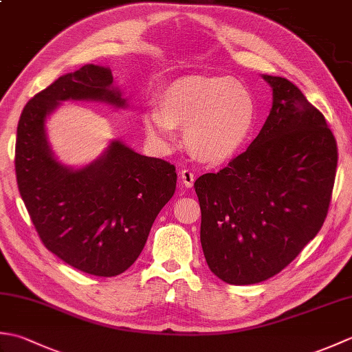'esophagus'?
<instances>
[{"label":"esophagus","instance_id":"1","mask_svg":"<svg viewBox=\"0 0 352 352\" xmlns=\"http://www.w3.org/2000/svg\"><path fill=\"white\" fill-rule=\"evenodd\" d=\"M180 178H182V183L186 186V188H192L193 182H195V174H193V172L189 170V169H183L180 172Z\"/></svg>","mask_w":352,"mask_h":352}]
</instances>
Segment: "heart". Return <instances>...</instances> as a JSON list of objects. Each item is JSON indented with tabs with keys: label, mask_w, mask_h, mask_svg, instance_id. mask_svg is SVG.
<instances>
[{
	"label": "heart",
	"mask_w": 352,
	"mask_h": 352,
	"mask_svg": "<svg viewBox=\"0 0 352 352\" xmlns=\"http://www.w3.org/2000/svg\"><path fill=\"white\" fill-rule=\"evenodd\" d=\"M256 124V100L242 81L231 77L190 76L174 81L159 98V110L144 115L146 136L169 148L175 126H184L190 151L207 162L237 154Z\"/></svg>",
	"instance_id": "heart-1"
}]
</instances>
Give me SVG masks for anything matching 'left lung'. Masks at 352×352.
Listing matches in <instances>:
<instances>
[{"label":"left lung","instance_id":"8db88e82","mask_svg":"<svg viewBox=\"0 0 352 352\" xmlns=\"http://www.w3.org/2000/svg\"><path fill=\"white\" fill-rule=\"evenodd\" d=\"M263 78L274 101L258 136L227 168L195 182L207 265L237 286L278 274L319 233L338 168L324 115L289 80Z\"/></svg>","mask_w":352,"mask_h":352}]
</instances>
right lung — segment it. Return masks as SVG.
Instances as JSON below:
<instances>
[{
    "label": "right lung",
    "instance_id": "obj_1",
    "mask_svg": "<svg viewBox=\"0 0 352 352\" xmlns=\"http://www.w3.org/2000/svg\"><path fill=\"white\" fill-rule=\"evenodd\" d=\"M111 83V71L95 65L57 78L25 104L14 148L18 189L45 248L96 276L119 275L138 260L177 186L174 164L140 155L118 140L83 169L54 160L45 118L66 100L125 106Z\"/></svg>",
    "mask_w": 352,
    "mask_h": 352
}]
</instances>
